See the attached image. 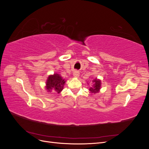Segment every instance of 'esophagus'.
I'll return each mask as SVG.
<instances>
[{"mask_svg":"<svg viewBox=\"0 0 149 149\" xmlns=\"http://www.w3.org/2000/svg\"><path fill=\"white\" fill-rule=\"evenodd\" d=\"M73 75L74 77L78 78V77H79V72H78V71H74L73 72Z\"/></svg>","mask_w":149,"mask_h":149,"instance_id":"34e87169","label":"esophagus"}]
</instances>
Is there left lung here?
Returning a JSON list of instances; mask_svg holds the SVG:
<instances>
[{"label": "left lung", "mask_w": 149, "mask_h": 149, "mask_svg": "<svg viewBox=\"0 0 149 149\" xmlns=\"http://www.w3.org/2000/svg\"><path fill=\"white\" fill-rule=\"evenodd\" d=\"M91 86L89 89V91L91 94H96L98 93L100 91L101 87V80L100 79H97V78L92 79L91 81ZM88 84H89V83L87 81Z\"/></svg>", "instance_id": "8db88e82"}]
</instances>
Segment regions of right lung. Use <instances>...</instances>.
<instances>
[{
  "label": "right lung",
  "mask_w": 149,
  "mask_h": 149,
  "mask_svg": "<svg viewBox=\"0 0 149 149\" xmlns=\"http://www.w3.org/2000/svg\"><path fill=\"white\" fill-rule=\"evenodd\" d=\"M66 81L58 73L50 74L47 78L45 89L47 92H56L59 94L64 88Z\"/></svg>",
  "instance_id": "obj_1"
}]
</instances>
